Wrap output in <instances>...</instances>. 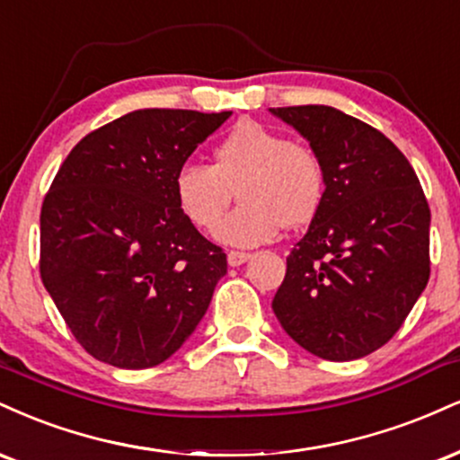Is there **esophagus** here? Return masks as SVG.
I'll return each mask as SVG.
<instances>
[{
    "label": "esophagus",
    "mask_w": 460,
    "mask_h": 460,
    "mask_svg": "<svg viewBox=\"0 0 460 460\" xmlns=\"http://www.w3.org/2000/svg\"><path fill=\"white\" fill-rule=\"evenodd\" d=\"M252 258V253L247 252H228V264L230 267H241Z\"/></svg>",
    "instance_id": "esophagus-1"
}]
</instances>
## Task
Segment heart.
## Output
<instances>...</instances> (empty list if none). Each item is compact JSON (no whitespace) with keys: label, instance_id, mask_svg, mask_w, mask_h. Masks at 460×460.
Wrapping results in <instances>:
<instances>
[{"label":"heart","instance_id":"b5f03b06","mask_svg":"<svg viewBox=\"0 0 460 460\" xmlns=\"http://www.w3.org/2000/svg\"><path fill=\"white\" fill-rule=\"evenodd\" d=\"M325 187V167L314 150L250 120L221 139L213 165L187 164L174 176L182 217L198 230L217 225L215 239L232 247L261 245L282 226L310 224L323 207ZM234 190L242 204L222 220Z\"/></svg>","mask_w":460,"mask_h":460}]
</instances>
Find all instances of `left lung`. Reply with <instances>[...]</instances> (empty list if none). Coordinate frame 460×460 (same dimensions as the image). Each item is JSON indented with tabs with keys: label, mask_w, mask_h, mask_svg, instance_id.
<instances>
[{
	"label": "left lung",
	"mask_w": 460,
	"mask_h": 460,
	"mask_svg": "<svg viewBox=\"0 0 460 460\" xmlns=\"http://www.w3.org/2000/svg\"><path fill=\"white\" fill-rule=\"evenodd\" d=\"M325 167V199L286 258L273 299L284 332L329 361L381 349L430 275V208L411 164L370 124L336 107H271Z\"/></svg>",
	"instance_id": "left-lung-1"
}]
</instances>
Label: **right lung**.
Listing matches in <instances>:
<instances>
[{
    "instance_id": "right-lung-1",
    "label": "right lung",
    "mask_w": 460,
    "mask_h": 460,
    "mask_svg": "<svg viewBox=\"0 0 460 460\" xmlns=\"http://www.w3.org/2000/svg\"><path fill=\"white\" fill-rule=\"evenodd\" d=\"M230 116L131 111L85 135L58 170L40 210V278L92 358L153 368L207 314L228 262L181 215L174 176Z\"/></svg>"
}]
</instances>
